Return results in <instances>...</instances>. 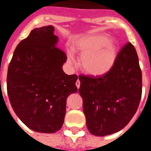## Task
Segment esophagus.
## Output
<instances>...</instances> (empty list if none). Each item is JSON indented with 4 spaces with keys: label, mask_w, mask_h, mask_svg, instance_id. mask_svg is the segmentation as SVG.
Segmentation results:
<instances>
[{
    "label": "esophagus",
    "mask_w": 151,
    "mask_h": 151,
    "mask_svg": "<svg viewBox=\"0 0 151 151\" xmlns=\"http://www.w3.org/2000/svg\"><path fill=\"white\" fill-rule=\"evenodd\" d=\"M80 85H81L80 81L78 80L77 81H76V86H77V88H80Z\"/></svg>",
    "instance_id": "1"
}]
</instances>
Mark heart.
Instances as JSON below:
<instances>
[{
    "label": "heart",
    "instance_id": "obj_1",
    "mask_svg": "<svg viewBox=\"0 0 151 151\" xmlns=\"http://www.w3.org/2000/svg\"><path fill=\"white\" fill-rule=\"evenodd\" d=\"M74 45L81 53V66L85 73L101 76L114 66L117 57V46L106 34H88L77 40ZM67 61L70 65L75 63L72 50L67 51Z\"/></svg>",
    "mask_w": 151,
    "mask_h": 151
}]
</instances>
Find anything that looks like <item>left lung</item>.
I'll list each match as a JSON object with an SVG mask.
<instances>
[{
	"label": "left lung",
	"mask_w": 151,
	"mask_h": 151,
	"mask_svg": "<svg viewBox=\"0 0 151 151\" xmlns=\"http://www.w3.org/2000/svg\"><path fill=\"white\" fill-rule=\"evenodd\" d=\"M79 80L78 92L88 129L92 135L108 136L129 124L142 96V72L131 43L122 48L108 73L97 77L81 75Z\"/></svg>",
	"instance_id": "obj_1"
}]
</instances>
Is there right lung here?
<instances>
[{
  "mask_svg": "<svg viewBox=\"0 0 151 151\" xmlns=\"http://www.w3.org/2000/svg\"><path fill=\"white\" fill-rule=\"evenodd\" d=\"M52 26L35 28L20 41L8 70L7 91L18 117L37 132L54 133L63 126L67 97L78 91V76L63 70L66 54L59 48Z\"/></svg>",
  "mask_w": 151,
  "mask_h": 151,
  "instance_id": "1",
  "label": "right lung"
}]
</instances>
